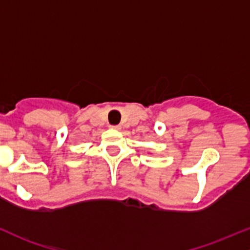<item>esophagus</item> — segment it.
Here are the masks:
<instances>
[{
    "label": "esophagus",
    "instance_id": "obj_1",
    "mask_svg": "<svg viewBox=\"0 0 250 250\" xmlns=\"http://www.w3.org/2000/svg\"><path fill=\"white\" fill-rule=\"evenodd\" d=\"M110 128H112V129L120 130L121 129V125H110Z\"/></svg>",
    "mask_w": 250,
    "mask_h": 250
}]
</instances>
